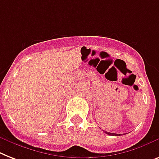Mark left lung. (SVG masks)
Returning <instances> with one entry per match:
<instances>
[{
	"label": "left lung",
	"mask_w": 159,
	"mask_h": 159,
	"mask_svg": "<svg viewBox=\"0 0 159 159\" xmlns=\"http://www.w3.org/2000/svg\"><path fill=\"white\" fill-rule=\"evenodd\" d=\"M105 133L108 134V135H122V134H115V133H110V132H107V131H104Z\"/></svg>",
	"instance_id": "8db88e82"
}]
</instances>
